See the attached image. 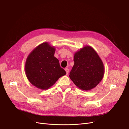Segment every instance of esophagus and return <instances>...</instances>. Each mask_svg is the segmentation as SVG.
<instances>
[{"label": "esophagus", "mask_w": 129, "mask_h": 129, "mask_svg": "<svg viewBox=\"0 0 129 129\" xmlns=\"http://www.w3.org/2000/svg\"><path fill=\"white\" fill-rule=\"evenodd\" d=\"M65 71H66V74H68L69 73V69L68 68H65Z\"/></svg>", "instance_id": "esophagus-1"}]
</instances>
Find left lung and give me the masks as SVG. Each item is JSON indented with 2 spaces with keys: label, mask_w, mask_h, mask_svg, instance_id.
<instances>
[{
  "label": "left lung",
  "mask_w": 129,
  "mask_h": 129,
  "mask_svg": "<svg viewBox=\"0 0 129 129\" xmlns=\"http://www.w3.org/2000/svg\"><path fill=\"white\" fill-rule=\"evenodd\" d=\"M74 61L69 76L74 84L83 91L95 87L102 81L105 70L95 50L91 46L83 47L75 53Z\"/></svg>",
  "instance_id": "8db88e82"
}]
</instances>
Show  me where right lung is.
<instances>
[{
    "mask_svg": "<svg viewBox=\"0 0 129 129\" xmlns=\"http://www.w3.org/2000/svg\"><path fill=\"white\" fill-rule=\"evenodd\" d=\"M56 48L48 42L36 47L28 56L25 65L27 79L33 86L45 90L66 75L59 60L54 56Z\"/></svg>",
    "mask_w": 129,
    "mask_h": 129,
    "instance_id": "right-lung-1",
    "label": "right lung"
}]
</instances>
